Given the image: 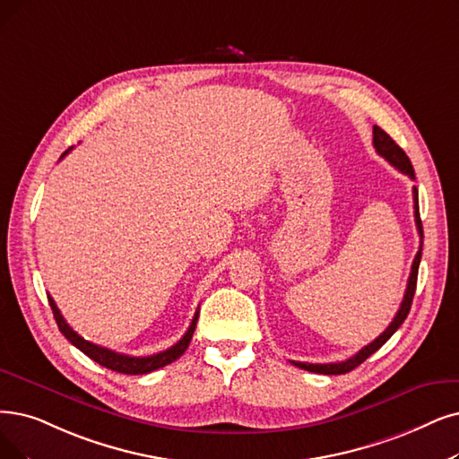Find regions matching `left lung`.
<instances>
[{"label": "left lung", "mask_w": 459, "mask_h": 459, "mask_svg": "<svg viewBox=\"0 0 459 459\" xmlns=\"http://www.w3.org/2000/svg\"><path fill=\"white\" fill-rule=\"evenodd\" d=\"M373 144L377 152L390 161L392 166L395 169H399L401 173H405L407 177L414 178V169H412V163L409 160V156L405 154V151L401 149V146L386 134L384 130H380L378 126H373ZM412 199H414V222H416V228H418V233H420V239H424V231H421V220H420V209H418V190L416 186L412 188ZM420 260H421V245H420V250L416 252L414 255V262H412V267H411V277H409V282H407V290H405V296H403V301H401V307L397 310L395 318L392 320V324L384 329V332L373 341L369 342L368 346H363L361 351L348 358L344 361H337V363H307V361H291L296 368H301L305 371H310V373H320V375H344L348 371L356 369L359 363H363L365 359H368L371 354H375L378 348L386 342L397 329L399 325L405 322L409 310H411V305H412V298H414V291H416V281H418V267H420Z\"/></svg>", "instance_id": "8db88e82"}]
</instances>
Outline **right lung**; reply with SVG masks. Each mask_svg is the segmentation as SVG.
Listing matches in <instances>:
<instances>
[{
    "instance_id": "1",
    "label": "right lung",
    "mask_w": 459,
    "mask_h": 459,
    "mask_svg": "<svg viewBox=\"0 0 459 459\" xmlns=\"http://www.w3.org/2000/svg\"><path fill=\"white\" fill-rule=\"evenodd\" d=\"M71 149H67L62 154V158ZM48 303H50V308H52V313H54V318H56V324L60 327V332L64 333V337L71 344H75L81 352H84L90 359H94L100 365H103V368L111 369V371H117V373H124V375H144V373L156 371L160 368H166V365H169L171 361L178 359L182 354H185V351H186L190 341H192L194 329H195V324H197V316H199V310H195V315L192 318V324L188 327V332L182 335V339L177 344L168 348V351L152 354V356L135 358V356H126V354H120V352H115V351H108V348H105V346H100V344H94V342H90V341H84L77 332H73V329L69 327V324L60 315V308L56 307V303H54V299L50 296H48Z\"/></svg>"
}]
</instances>
